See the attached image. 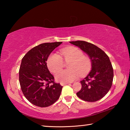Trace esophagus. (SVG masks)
I'll use <instances>...</instances> for the list:
<instances>
[{"label": "esophagus", "instance_id": "34e87169", "mask_svg": "<svg viewBox=\"0 0 130 130\" xmlns=\"http://www.w3.org/2000/svg\"><path fill=\"white\" fill-rule=\"evenodd\" d=\"M67 84H70V83H61V85H62V86H63V85H67Z\"/></svg>", "mask_w": 130, "mask_h": 130}]
</instances>
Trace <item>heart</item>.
<instances>
[{"mask_svg": "<svg viewBox=\"0 0 130 130\" xmlns=\"http://www.w3.org/2000/svg\"><path fill=\"white\" fill-rule=\"evenodd\" d=\"M69 62L68 70L59 71L64 65V62ZM49 70L56 73V78L61 83H69L77 80L80 75L84 76L91 71L92 67L91 59L84 56L82 50L75 47H68L60 50V55L52 53L47 60Z\"/></svg>", "mask_w": 130, "mask_h": 130, "instance_id": "obj_1", "label": "heart"}]
</instances>
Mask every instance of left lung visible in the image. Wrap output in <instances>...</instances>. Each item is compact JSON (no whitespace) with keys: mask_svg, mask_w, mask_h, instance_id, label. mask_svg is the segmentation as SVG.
<instances>
[{"mask_svg":"<svg viewBox=\"0 0 130 130\" xmlns=\"http://www.w3.org/2000/svg\"><path fill=\"white\" fill-rule=\"evenodd\" d=\"M89 55L92 70L81 82V89L77 95L85 102H94L102 99L111 89L113 70L107 54L93 44L83 41L70 42Z\"/></svg>","mask_w":130,"mask_h":130,"instance_id":"left-lung-1","label":"left lung"}]
</instances>
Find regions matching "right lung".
I'll return each mask as SVG.
<instances>
[{
	"mask_svg": "<svg viewBox=\"0 0 130 130\" xmlns=\"http://www.w3.org/2000/svg\"><path fill=\"white\" fill-rule=\"evenodd\" d=\"M62 42L44 43L29 50L22 60L19 71L21 88L27 100L46 107L60 98L62 86L54 81L47 67L48 57Z\"/></svg>",
	"mask_w": 130,
	"mask_h": 130,
	"instance_id": "right-lung-1",
	"label": "right lung"
}]
</instances>
